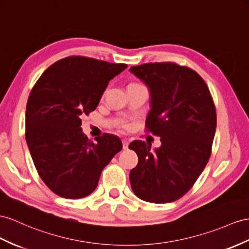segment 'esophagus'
Returning a JSON list of instances; mask_svg holds the SVG:
<instances>
[{
    "label": "esophagus",
    "mask_w": 249,
    "mask_h": 249,
    "mask_svg": "<svg viewBox=\"0 0 249 249\" xmlns=\"http://www.w3.org/2000/svg\"><path fill=\"white\" fill-rule=\"evenodd\" d=\"M123 149H128V142L127 141H123Z\"/></svg>",
    "instance_id": "1"
}]
</instances>
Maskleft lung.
<instances>
[{"label": "left lung", "instance_id": "1", "mask_svg": "<svg viewBox=\"0 0 249 249\" xmlns=\"http://www.w3.org/2000/svg\"><path fill=\"white\" fill-rule=\"evenodd\" d=\"M150 91L147 131L161 138V147L133 141L139 158L130 170L132 191L151 203L174 202L193 187L212 154L216 112L206 83L195 70L176 63L130 67Z\"/></svg>", "mask_w": 249, "mask_h": 249}]
</instances>
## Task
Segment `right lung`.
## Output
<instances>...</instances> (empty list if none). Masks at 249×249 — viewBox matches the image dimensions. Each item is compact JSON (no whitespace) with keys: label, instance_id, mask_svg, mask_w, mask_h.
I'll use <instances>...</instances> for the list:
<instances>
[{"label":"right lung","instance_id":"add662e5","mask_svg":"<svg viewBox=\"0 0 249 249\" xmlns=\"http://www.w3.org/2000/svg\"><path fill=\"white\" fill-rule=\"evenodd\" d=\"M127 67L87 56L62 59L42 73L26 106L25 138L37 174L50 190L81 199L97 188L102 170L122 149L105 133L93 143L83 133L82 117L93 111L108 83Z\"/></svg>","mask_w":249,"mask_h":249}]
</instances>
